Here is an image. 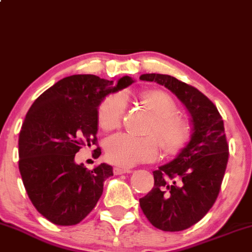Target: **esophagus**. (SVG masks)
<instances>
[{"mask_svg":"<svg viewBox=\"0 0 252 252\" xmlns=\"http://www.w3.org/2000/svg\"><path fill=\"white\" fill-rule=\"evenodd\" d=\"M113 171H114V174H115V175H121V174H129V172H132L131 169L120 168V166H115V168L113 169Z\"/></svg>","mask_w":252,"mask_h":252,"instance_id":"obj_1","label":"esophagus"}]
</instances>
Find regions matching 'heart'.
Returning <instances> with one entry per match:
<instances>
[{"label": "heart", "instance_id": "heart-1", "mask_svg": "<svg viewBox=\"0 0 252 252\" xmlns=\"http://www.w3.org/2000/svg\"><path fill=\"white\" fill-rule=\"evenodd\" d=\"M143 102L154 112L155 121L150 131L162 140L166 151L182 148L190 135L189 124L180 115L174 98L160 90H151L141 95ZM127 108L123 93L107 96L98 107V123L106 129L118 128L123 124ZM160 155V143L155 135L139 137L132 133H118L106 143V157L121 168H129L138 163L151 162Z\"/></svg>", "mask_w": 252, "mask_h": 252}]
</instances>
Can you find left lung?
I'll return each mask as SVG.
<instances>
[{
  "label": "left lung",
  "mask_w": 252,
  "mask_h": 252,
  "mask_svg": "<svg viewBox=\"0 0 252 252\" xmlns=\"http://www.w3.org/2000/svg\"><path fill=\"white\" fill-rule=\"evenodd\" d=\"M140 80L168 88L191 115L190 141L172 162L154 171V188L139 200L144 216L155 227L183 231L200 221L219 195L228 160L224 121L216 104L185 82L160 73H145Z\"/></svg>",
  "instance_id": "8db88e82"
}]
</instances>
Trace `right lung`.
<instances>
[{
	"label": "right lung",
	"instance_id": "1",
	"mask_svg": "<svg viewBox=\"0 0 252 252\" xmlns=\"http://www.w3.org/2000/svg\"><path fill=\"white\" fill-rule=\"evenodd\" d=\"M72 75L45 90L27 112L19 135V170L33 206L56 225L81 222L94 210L113 168L75 163L82 146L97 145V108L111 93L132 83ZM101 149L94 150V158Z\"/></svg>",
	"mask_w": 252,
	"mask_h": 252
}]
</instances>
